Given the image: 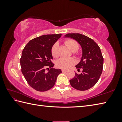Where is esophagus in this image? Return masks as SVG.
Returning <instances> with one entry per match:
<instances>
[{
  "mask_svg": "<svg viewBox=\"0 0 122 122\" xmlns=\"http://www.w3.org/2000/svg\"><path fill=\"white\" fill-rule=\"evenodd\" d=\"M62 73H65V72H67V70L62 69Z\"/></svg>",
  "mask_w": 122,
  "mask_h": 122,
  "instance_id": "34e87169",
  "label": "esophagus"
}]
</instances>
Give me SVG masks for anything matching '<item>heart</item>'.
I'll use <instances>...</instances> for the list:
<instances>
[{"label":"heart","instance_id":"1","mask_svg":"<svg viewBox=\"0 0 122 122\" xmlns=\"http://www.w3.org/2000/svg\"><path fill=\"white\" fill-rule=\"evenodd\" d=\"M65 44L69 47L70 50L75 52L77 51L79 48L78 43L74 40L69 39L65 41ZM51 53L53 56L57 57L59 56L58 51V44L57 42L55 43L51 47ZM75 63V60L73 58H62L57 60L56 62V65L59 68L63 69H67L69 68L71 66Z\"/></svg>","mask_w":122,"mask_h":122}]
</instances>
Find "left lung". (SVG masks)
<instances>
[{
  "label": "left lung",
  "instance_id": "left-lung-1",
  "mask_svg": "<svg viewBox=\"0 0 122 122\" xmlns=\"http://www.w3.org/2000/svg\"><path fill=\"white\" fill-rule=\"evenodd\" d=\"M65 38L74 39L80 45L82 51L81 61L76 68L82 69L81 74L75 73L70 80L71 85L78 90L84 91L92 87L98 81L102 73L103 57L98 45L89 37L80 33H68Z\"/></svg>",
  "mask_w": 122,
  "mask_h": 122
}]
</instances>
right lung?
<instances>
[{"mask_svg":"<svg viewBox=\"0 0 122 122\" xmlns=\"http://www.w3.org/2000/svg\"><path fill=\"white\" fill-rule=\"evenodd\" d=\"M61 34H47L30 40L22 51L20 59L22 73L29 85L35 90L45 92L54 86L60 69L51 68L45 72L46 67L54 65L51 47L61 36ZM48 69V68H47Z\"/></svg>","mask_w":122,"mask_h":122,"instance_id":"right-lung-1","label":"right lung"}]
</instances>
